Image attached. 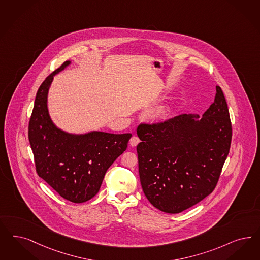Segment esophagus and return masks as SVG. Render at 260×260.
Returning <instances> with one entry per match:
<instances>
[{
  "label": "esophagus",
  "instance_id": "esophagus-1",
  "mask_svg": "<svg viewBox=\"0 0 260 260\" xmlns=\"http://www.w3.org/2000/svg\"><path fill=\"white\" fill-rule=\"evenodd\" d=\"M139 142H140V140H139V138L137 136H133L131 138V140H129V145L132 147H135V146H137V144L139 143Z\"/></svg>",
  "mask_w": 260,
  "mask_h": 260
}]
</instances>
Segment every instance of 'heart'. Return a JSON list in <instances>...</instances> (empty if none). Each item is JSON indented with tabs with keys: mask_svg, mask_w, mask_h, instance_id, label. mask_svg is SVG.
<instances>
[{
	"mask_svg": "<svg viewBox=\"0 0 260 260\" xmlns=\"http://www.w3.org/2000/svg\"><path fill=\"white\" fill-rule=\"evenodd\" d=\"M171 108L169 107H163V108L156 109L153 113H152V118L155 121H162L165 120L168 115L170 114Z\"/></svg>",
	"mask_w": 260,
	"mask_h": 260,
	"instance_id": "heart-1",
	"label": "heart"
}]
</instances>
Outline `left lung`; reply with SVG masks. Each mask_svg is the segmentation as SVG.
Returning <instances> with one entry per match:
<instances>
[{
  "mask_svg": "<svg viewBox=\"0 0 260 260\" xmlns=\"http://www.w3.org/2000/svg\"><path fill=\"white\" fill-rule=\"evenodd\" d=\"M232 123L224 93L203 117L181 114L137 127L139 177L144 194L166 213L195 206L214 190L230 152Z\"/></svg>",
  "mask_w": 260,
  "mask_h": 260,
  "instance_id": "left-lung-1",
  "label": "left lung"
}]
</instances>
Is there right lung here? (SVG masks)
I'll return each instance as SVG.
<instances>
[{
    "label": "right lung",
    "mask_w": 260,
    "mask_h": 260,
    "mask_svg": "<svg viewBox=\"0 0 260 260\" xmlns=\"http://www.w3.org/2000/svg\"><path fill=\"white\" fill-rule=\"evenodd\" d=\"M65 61L42 82L28 124V140L36 172L61 197L81 204L94 197L111 164L125 152L132 134L92 131L75 135L57 127L49 114L48 93Z\"/></svg>",
    "instance_id": "obj_1"
}]
</instances>
